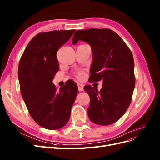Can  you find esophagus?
<instances>
[{
	"mask_svg": "<svg viewBox=\"0 0 160 160\" xmlns=\"http://www.w3.org/2000/svg\"><path fill=\"white\" fill-rule=\"evenodd\" d=\"M78 89H79V91L82 92L83 90V85L78 83Z\"/></svg>",
	"mask_w": 160,
	"mask_h": 160,
	"instance_id": "esophagus-1",
	"label": "esophagus"
}]
</instances>
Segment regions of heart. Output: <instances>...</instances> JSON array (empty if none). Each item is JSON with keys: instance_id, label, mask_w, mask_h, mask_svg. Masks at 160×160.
<instances>
[{"instance_id": "heart-1", "label": "heart", "mask_w": 160, "mask_h": 160, "mask_svg": "<svg viewBox=\"0 0 160 160\" xmlns=\"http://www.w3.org/2000/svg\"><path fill=\"white\" fill-rule=\"evenodd\" d=\"M83 76H84V74L82 72H80L77 74V77H78V78H79V79H82Z\"/></svg>"}]
</instances>
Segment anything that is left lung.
<instances>
[{
    "mask_svg": "<svg viewBox=\"0 0 160 160\" xmlns=\"http://www.w3.org/2000/svg\"><path fill=\"white\" fill-rule=\"evenodd\" d=\"M79 41L91 46L93 61L89 81H103L102 88L84 87L90 98L89 119L100 126L118 121L129 107L135 87L134 62L130 49L122 38L110 29L77 30L72 44Z\"/></svg>",
    "mask_w": 160,
    "mask_h": 160,
    "instance_id": "obj_1",
    "label": "left lung"
}]
</instances>
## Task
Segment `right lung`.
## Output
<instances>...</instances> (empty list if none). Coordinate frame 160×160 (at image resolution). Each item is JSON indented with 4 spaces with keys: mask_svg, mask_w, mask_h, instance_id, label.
I'll use <instances>...</instances> for the list:
<instances>
[{
    "mask_svg": "<svg viewBox=\"0 0 160 160\" xmlns=\"http://www.w3.org/2000/svg\"><path fill=\"white\" fill-rule=\"evenodd\" d=\"M75 30L38 33L27 45L18 67L21 94L32 118L48 130L67 124L78 92L77 83L68 80L56 89L52 82L59 70L56 53Z\"/></svg>",
    "mask_w": 160,
    "mask_h": 160,
    "instance_id": "1",
    "label": "right lung"
}]
</instances>
